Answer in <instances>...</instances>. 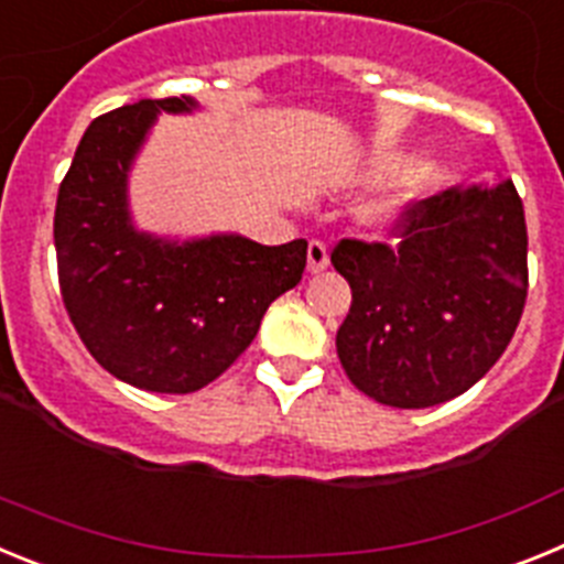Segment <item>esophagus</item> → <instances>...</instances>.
<instances>
[{
	"instance_id": "obj_1",
	"label": "esophagus",
	"mask_w": 564,
	"mask_h": 564,
	"mask_svg": "<svg viewBox=\"0 0 564 564\" xmlns=\"http://www.w3.org/2000/svg\"><path fill=\"white\" fill-rule=\"evenodd\" d=\"M327 265H330V251H327L325 242L313 239L311 246H307V271L322 273Z\"/></svg>"
}]
</instances>
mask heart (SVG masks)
I'll return each instance as SVG.
<instances>
[{"label": "heart", "instance_id": "1", "mask_svg": "<svg viewBox=\"0 0 564 564\" xmlns=\"http://www.w3.org/2000/svg\"><path fill=\"white\" fill-rule=\"evenodd\" d=\"M383 172H390V166H383V163L367 169L370 177H381ZM417 183H421V172H403L398 181H392L390 186L372 194L370 200L358 208V223L372 234H392L403 223L406 212H410Z\"/></svg>", "mask_w": 564, "mask_h": 564}]
</instances>
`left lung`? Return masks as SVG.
<instances>
[{"label":"left lung","mask_w":564,"mask_h":564,"mask_svg":"<svg viewBox=\"0 0 564 564\" xmlns=\"http://www.w3.org/2000/svg\"><path fill=\"white\" fill-rule=\"evenodd\" d=\"M330 262L352 291L336 333L347 378L372 401L423 410L475 387L514 336L528 293L525 212L497 174L412 206L395 251L341 239Z\"/></svg>","instance_id":"obj_1"}]
</instances>
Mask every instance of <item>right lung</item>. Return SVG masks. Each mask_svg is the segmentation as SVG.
Returning <instances> with one entry per match:
<instances>
[{"label": "right lung", "mask_w": 564, "mask_h": 564, "mask_svg": "<svg viewBox=\"0 0 564 564\" xmlns=\"http://www.w3.org/2000/svg\"><path fill=\"white\" fill-rule=\"evenodd\" d=\"M194 98H141L89 123L53 220L58 285L78 336L118 381L186 395L237 361L276 296L299 285L307 242L259 246L234 231L166 237L138 228L129 174L161 112Z\"/></svg>", "instance_id": "1"}]
</instances>
